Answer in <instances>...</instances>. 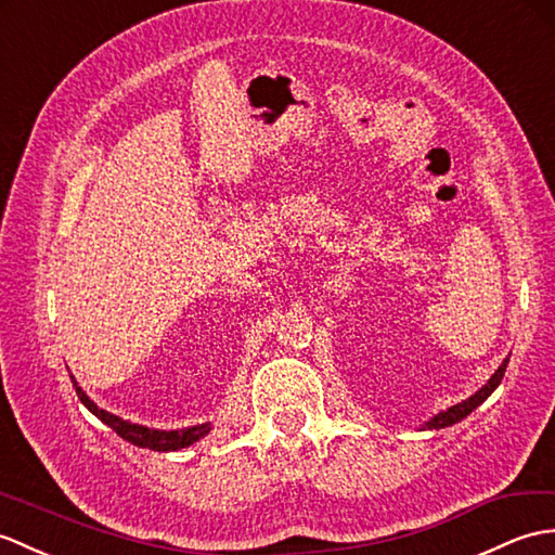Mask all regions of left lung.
<instances>
[{
    "label": "left lung",
    "instance_id": "8db88e82",
    "mask_svg": "<svg viewBox=\"0 0 555 555\" xmlns=\"http://www.w3.org/2000/svg\"><path fill=\"white\" fill-rule=\"evenodd\" d=\"M506 365H508V359L499 365V371L489 377V382H487V385H485L482 389L475 391L470 399H465V401H461V403L451 405V409L437 413V415L433 417V421L425 423V427H427V429H441V427H451V425H455V423H461L463 417L470 415V413L477 409V405L482 403V401H487V397H491V391H494V389L501 385L503 373H506Z\"/></svg>",
    "mask_w": 555,
    "mask_h": 555
}]
</instances>
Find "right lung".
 Here are the masks:
<instances>
[{
  "label": "right lung",
  "mask_w": 555,
  "mask_h": 555,
  "mask_svg": "<svg viewBox=\"0 0 555 555\" xmlns=\"http://www.w3.org/2000/svg\"><path fill=\"white\" fill-rule=\"evenodd\" d=\"M73 379V387H76V393L78 399L88 405V411L94 413L96 417H100L102 423H106L111 429L118 437H122L126 441H130V444L134 447H142V449H152V451H178V449H184L194 444V441H199L202 437H206L208 433H211V423H202V425H194V427H184V429H152V427H144V425H138V423H130V421H122V417L108 413L104 409H100L88 393H85L80 387L76 377Z\"/></svg>",
  "instance_id": "right-lung-1"
}]
</instances>
